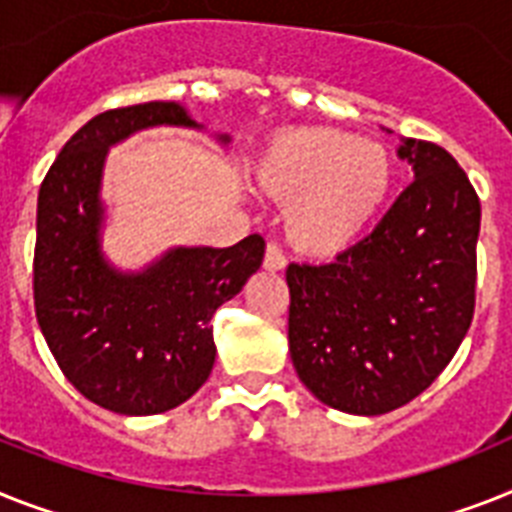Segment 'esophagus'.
Masks as SVG:
<instances>
[{
	"instance_id": "34e87169",
	"label": "esophagus",
	"mask_w": 512,
	"mask_h": 512,
	"mask_svg": "<svg viewBox=\"0 0 512 512\" xmlns=\"http://www.w3.org/2000/svg\"><path fill=\"white\" fill-rule=\"evenodd\" d=\"M264 269L266 272H282L285 269V253L277 243H269L264 253Z\"/></svg>"
}]
</instances>
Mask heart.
Returning <instances> with one entry per match:
<instances>
[{
    "instance_id": "obj_1",
    "label": "heart",
    "mask_w": 512,
    "mask_h": 512,
    "mask_svg": "<svg viewBox=\"0 0 512 512\" xmlns=\"http://www.w3.org/2000/svg\"><path fill=\"white\" fill-rule=\"evenodd\" d=\"M253 172L266 196L287 206L290 243L314 256H337L356 246L379 219L395 164L377 141L329 128H298L277 135Z\"/></svg>"
}]
</instances>
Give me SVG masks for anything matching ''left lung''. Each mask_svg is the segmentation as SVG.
Returning <instances> with one entry per match:
<instances>
[{"label": "left lung", "mask_w": 512, "mask_h": 512, "mask_svg": "<svg viewBox=\"0 0 512 512\" xmlns=\"http://www.w3.org/2000/svg\"><path fill=\"white\" fill-rule=\"evenodd\" d=\"M398 156L413 183L369 238L332 264L287 266L295 371L316 400L353 416H382L421 395L474 319V185L437 143L400 138Z\"/></svg>", "instance_id": "left-lung-1"}]
</instances>
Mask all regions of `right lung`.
<instances>
[{
	"label": "right lung",
	"instance_id": "1",
	"mask_svg": "<svg viewBox=\"0 0 512 512\" xmlns=\"http://www.w3.org/2000/svg\"><path fill=\"white\" fill-rule=\"evenodd\" d=\"M201 130L177 101L109 109L62 146L38 190L33 301L59 369L91 403L122 416L177 408L209 379L211 316L264 261V238L230 248L177 246L138 272L101 251V177L112 146L138 130ZM230 143V135H219Z\"/></svg>",
	"mask_w": 512,
	"mask_h": 512
}]
</instances>
